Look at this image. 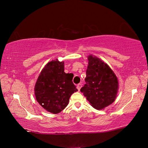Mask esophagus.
Returning a JSON list of instances; mask_svg holds the SVG:
<instances>
[{
	"mask_svg": "<svg viewBox=\"0 0 148 148\" xmlns=\"http://www.w3.org/2000/svg\"><path fill=\"white\" fill-rule=\"evenodd\" d=\"M82 85L81 84H79L78 85H77V89H78V91H79L80 89L82 88Z\"/></svg>",
	"mask_w": 148,
	"mask_h": 148,
	"instance_id": "34e87169",
	"label": "esophagus"
}]
</instances>
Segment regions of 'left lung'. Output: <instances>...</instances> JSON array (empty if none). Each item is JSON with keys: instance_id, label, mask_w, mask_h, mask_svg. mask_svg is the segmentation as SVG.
I'll use <instances>...</instances> for the list:
<instances>
[{"instance_id": "8db88e82", "label": "left lung", "mask_w": 148, "mask_h": 148, "mask_svg": "<svg viewBox=\"0 0 148 148\" xmlns=\"http://www.w3.org/2000/svg\"><path fill=\"white\" fill-rule=\"evenodd\" d=\"M86 84L80 91L91 106L102 110L116 100L119 84L113 71L104 61L93 56H88Z\"/></svg>"}]
</instances>
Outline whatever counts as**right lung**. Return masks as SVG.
I'll list each match as a JSON object with an SVG mask.
<instances>
[{"label": "right lung", "instance_id": "right-lung-1", "mask_svg": "<svg viewBox=\"0 0 148 148\" xmlns=\"http://www.w3.org/2000/svg\"><path fill=\"white\" fill-rule=\"evenodd\" d=\"M72 77L64 72V61L49 62L42 69L34 86L37 102L47 112L58 114L66 107L69 99L77 91Z\"/></svg>", "mask_w": 148, "mask_h": 148}]
</instances>
